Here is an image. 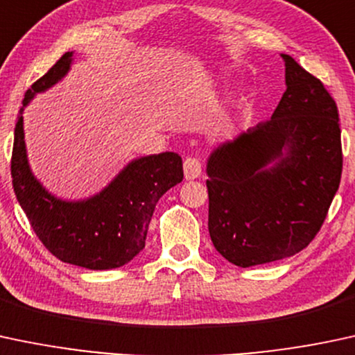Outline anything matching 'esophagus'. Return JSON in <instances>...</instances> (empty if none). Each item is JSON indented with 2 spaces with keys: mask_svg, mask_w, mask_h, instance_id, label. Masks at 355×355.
Returning <instances> with one entry per match:
<instances>
[{
  "mask_svg": "<svg viewBox=\"0 0 355 355\" xmlns=\"http://www.w3.org/2000/svg\"><path fill=\"white\" fill-rule=\"evenodd\" d=\"M201 176V161L198 157H186L184 159V178L196 179Z\"/></svg>",
  "mask_w": 355,
  "mask_h": 355,
  "instance_id": "esophagus-1",
  "label": "esophagus"
}]
</instances>
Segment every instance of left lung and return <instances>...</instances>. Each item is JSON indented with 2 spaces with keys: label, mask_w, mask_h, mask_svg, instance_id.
<instances>
[{
  "label": "left lung",
  "mask_w": 355,
  "mask_h": 355,
  "mask_svg": "<svg viewBox=\"0 0 355 355\" xmlns=\"http://www.w3.org/2000/svg\"><path fill=\"white\" fill-rule=\"evenodd\" d=\"M282 58L286 90L272 119L218 146L206 169L211 241L241 268L306 248L340 184L336 101L290 55Z\"/></svg>",
  "instance_id": "8db88e82"
}]
</instances>
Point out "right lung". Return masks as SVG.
<instances>
[{
  "label": "right lung",
  "instance_id": "right-lung-1",
  "mask_svg": "<svg viewBox=\"0 0 355 355\" xmlns=\"http://www.w3.org/2000/svg\"><path fill=\"white\" fill-rule=\"evenodd\" d=\"M73 51H67L38 78L23 98L62 80ZM23 107L15 127L11 178L17 199L40 241L58 260L89 270H110L129 263L146 246L147 228L159 198L182 181V159L162 153L129 162L98 194L83 201H63L43 188L26 159Z\"/></svg>",
  "mask_w": 355,
  "mask_h": 355
}]
</instances>
